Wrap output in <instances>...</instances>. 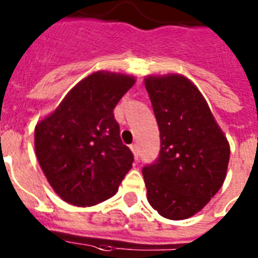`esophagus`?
<instances>
[{
	"label": "esophagus",
	"mask_w": 258,
	"mask_h": 258,
	"mask_svg": "<svg viewBox=\"0 0 258 258\" xmlns=\"http://www.w3.org/2000/svg\"><path fill=\"white\" fill-rule=\"evenodd\" d=\"M131 150H132V152H133V155H134V159H136V160H138V156H140V152H138V146L132 145Z\"/></svg>",
	"instance_id": "34e87169"
}]
</instances>
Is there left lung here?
Wrapping results in <instances>:
<instances>
[{"label": "left lung", "instance_id": "left-lung-1", "mask_svg": "<svg viewBox=\"0 0 258 258\" xmlns=\"http://www.w3.org/2000/svg\"><path fill=\"white\" fill-rule=\"evenodd\" d=\"M160 154L142 169L147 200L168 220L202 211L226 178L230 146L199 89L182 75L147 76Z\"/></svg>", "mask_w": 258, "mask_h": 258}]
</instances>
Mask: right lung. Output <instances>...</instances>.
Returning <instances> with one entry per match:
<instances>
[{
  "label": "right lung",
  "mask_w": 258,
  "mask_h": 258,
  "mask_svg": "<svg viewBox=\"0 0 258 258\" xmlns=\"http://www.w3.org/2000/svg\"><path fill=\"white\" fill-rule=\"evenodd\" d=\"M134 83L129 75L94 72L36 125V156L64 202L77 207L104 202L131 170L134 157L120 138L113 108Z\"/></svg>",
  "instance_id": "1"
}]
</instances>
